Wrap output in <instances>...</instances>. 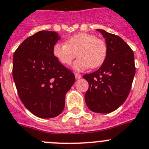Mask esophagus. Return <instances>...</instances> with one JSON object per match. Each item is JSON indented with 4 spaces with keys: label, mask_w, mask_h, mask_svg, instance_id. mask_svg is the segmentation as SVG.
Returning <instances> with one entry per match:
<instances>
[{
    "label": "esophagus",
    "mask_w": 149,
    "mask_h": 149,
    "mask_svg": "<svg viewBox=\"0 0 149 149\" xmlns=\"http://www.w3.org/2000/svg\"><path fill=\"white\" fill-rule=\"evenodd\" d=\"M75 77L76 79H79L81 78V75L79 74V73H75Z\"/></svg>",
    "instance_id": "1"
}]
</instances>
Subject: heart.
Returning <instances> with one entry per match:
<instances>
[{"instance_id": "obj_1", "label": "heart", "mask_w": 149, "mask_h": 149, "mask_svg": "<svg viewBox=\"0 0 149 149\" xmlns=\"http://www.w3.org/2000/svg\"><path fill=\"white\" fill-rule=\"evenodd\" d=\"M52 52L56 60L64 65H70L77 53L79 59L73 63V68L76 71H84L103 65L107 55V46L94 34L80 32L66 39L65 44L56 43Z\"/></svg>"}]
</instances>
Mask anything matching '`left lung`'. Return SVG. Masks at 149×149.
I'll return each instance as SVG.
<instances>
[{"mask_svg": "<svg viewBox=\"0 0 149 149\" xmlns=\"http://www.w3.org/2000/svg\"><path fill=\"white\" fill-rule=\"evenodd\" d=\"M105 38L107 58L98 70L83 78L89 84L84 95L87 107L97 113H109L127 98L135 74L134 53L122 38L97 29Z\"/></svg>", "mask_w": 149, "mask_h": 149, "instance_id": "left-lung-1", "label": "left lung"}]
</instances>
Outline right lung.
<instances>
[{
  "label": "right lung",
  "instance_id": "add662e5",
  "mask_svg": "<svg viewBox=\"0 0 149 149\" xmlns=\"http://www.w3.org/2000/svg\"><path fill=\"white\" fill-rule=\"evenodd\" d=\"M61 39L55 31H40L28 37L13 56V79L24 106L41 118L62 113L65 95L75 82V76L53 55Z\"/></svg>",
  "mask_w": 149,
  "mask_h": 149
}]
</instances>
